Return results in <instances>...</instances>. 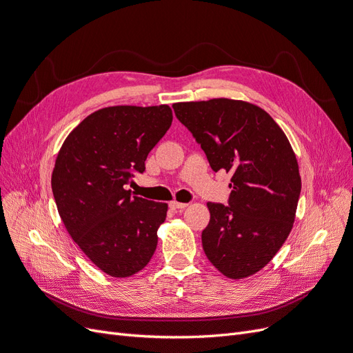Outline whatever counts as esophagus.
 Masks as SVG:
<instances>
[{"label": "esophagus", "mask_w": 353, "mask_h": 353, "mask_svg": "<svg viewBox=\"0 0 353 353\" xmlns=\"http://www.w3.org/2000/svg\"><path fill=\"white\" fill-rule=\"evenodd\" d=\"M188 204L187 203H179V201H171L169 203V207L172 210H181V208H185Z\"/></svg>", "instance_id": "esophagus-1"}]
</instances>
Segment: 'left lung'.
Returning a JSON list of instances; mask_svg holds the SVG:
<instances>
[{
  "instance_id": "1",
  "label": "left lung",
  "mask_w": 353,
  "mask_h": 353,
  "mask_svg": "<svg viewBox=\"0 0 353 353\" xmlns=\"http://www.w3.org/2000/svg\"><path fill=\"white\" fill-rule=\"evenodd\" d=\"M214 172L232 174L229 205L207 203L205 256L230 279L271 262L292 229L301 192L299 162L283 129L261 107L230 98L172 104Z\"/></svg>"
}]
</instances>
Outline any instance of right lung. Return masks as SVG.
I'll use <instances>...</instances> for the list:
<instances>
[{
    "mask_svg": "<svg viewBox=\"0 0 353 353\" xmlns=\"http://www.w3.org/2000/svg\"><path fill=\"white\" fill-rule=\"evenodd\" d=\"M172 123L169 105H114L94 111L68 134L56 157L52 191L65 228L110 276L142 271L158 245L168 204L124 185L145 171L149 152Z\"/></svg>",
    "mask_w": 353,
    "mask_h": 353,
    "instance_id": "obj_1",
    "label": "right lung"
}]
</instances>
